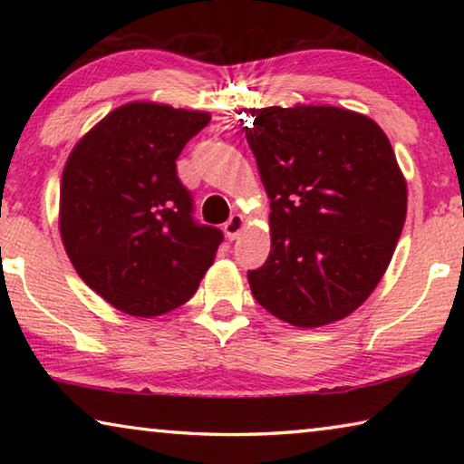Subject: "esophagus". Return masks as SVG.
Masks as SVG:
<instances>
[{"label": "esophagus", "instance_id": "esophagus-1", "mask_svg": "<svg viewBox=\"0 0 464 464\" xmlns=\"http://www.w3.org/2000/svg\"><path fill=\"white\" fill-rule=\"evenodd\" d=\"M243 225H246V221H243V217L241 215H233L229 221L225 223V233H227V237H229L231 241L233 239H237L239 237V233L243 231Z\"/></svg>", "mask_w": 464, "mask_h": 464}]
</instances>
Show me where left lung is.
Masks as SVG:
<instances>
[{"mask_svg":"<svg viewBox=\"0 0 464 464\" xmlns=\"http://www.w3.org/2000/svg\"><path fill=\"white\" fill-rule=\"evenodd\" d=\"M246 137L270 198V256L249 270L274 317L319 327L379 285L403 231L407 184L387 135L335 106L251 110Z\"/></svg>","mask_w":464,"mask_h":464,"instance_id":"1","label":"left lung"}]
</instances>
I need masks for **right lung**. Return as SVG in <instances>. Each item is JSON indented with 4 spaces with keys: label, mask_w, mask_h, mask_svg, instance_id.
Wrapping results in <instances>:
<instances>
[{
    "label": "right lung",
    "mask_w": 464,
    "mask_h": 464,
    "mask_svg": "<svg viewBox=\"0 0 464 464\" xmlns=\"http://www.w3.org/2000/svg\"><path fill=\"white\" fill-rule=\"evenodd\" d=\"M210 114L130 102L73 147L61 178L59 229L80 278L119 311L155 317L198 288L223 231L194 221L176 160Z\"/></svg>",
    "instance_id": "add662e5"
}]
</instances>
